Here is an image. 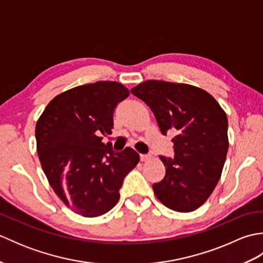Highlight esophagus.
I'll return each instance as SVG.
<instances>
[{"label": "esophagus", "mask_w": 263, "mask_h": 263, "mask_svg": "<svg viewBox=\"0 0 263 263\" xmlns=\"http://www.w3.org/2000/svg\"><path fill=\"white\" fill-rule=\"evenodd\" d=\"M150 158H152V157H150L149 155H140V160L141 161H148Z\"/></svg>", "instance_id": "esophagus-1"}]
</instances>
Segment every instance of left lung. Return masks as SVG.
Segmentation results:
<instances>
[{
  "mask_svg": "<svg viewBox=\"0 0 263 263\" xmlns=\"http://www.w3.org/2000/svg\"><path fill=\"white\" fill-rule=\"evenodd\" d=\"M156 117L160 132L172 130L175 155L160 156L166 174L153 185L167 208L190 212L202 205L220 180L228 152L227 115L203 89L187 83L148 80L131 89Z\"/></svg>",
  "mask_w": 263,
  "mask_h": 263,
  "instance_id": "8db88e82",
  "label": "left lung"
}]
</instances>
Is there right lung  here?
I'll list each match as a JSON object with an SVG mask.
<instances>
[{"mask_svg":"<svg viewBox=\"0 0 263 263\" xmlns=\"http://www.w3.org/2000/svg\"><path fill=\"white\" fill-rule=\"evenodd\" d=\"M130 91L116 81L78 86L55 96L36 123L37 154L49 185L83 217H98L119 202L124 177L139 164L131 148L114 153L102 135L111 133L115 107Z\"/></svg>","mask_w":263,"mask_h":263,"instance_id":"add662e5","label":"right lung"}]
</instances>
